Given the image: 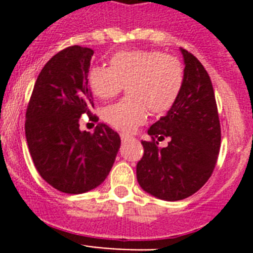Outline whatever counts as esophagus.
<instances>
[{
    "label": "esophagus",
    "instance_id": "1",
    "mask_svg": "<svg viewBox=\"0 0 253 253\" xmlns=\"http://www.w3.org/2000/svg\"><path fill=\"white\" fill-rule=\"evenodd\" d=\"M120 138H122L123 143L131 142V140H134L133 137H130V135H128V134H125V133H120Z\"/></svg>",
    "mask_w": 253,
    "mask_h": 253
}]
</instances>
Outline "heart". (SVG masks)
Listing matches in <instances>:
<instances>
[{"label": "heart", "mask_w": 253, "mask_h": 253, "mask_svg": "<svg viewBox=\"0 0 253 253\" xmlns=\"http://www.w3.org/2000/svg\"><path fill=\"white\" fill-rule=\"evenodd\" d=\"M86 81L101 100L113 99L125 86L128 96L106 107L104 118L116 129L131 131L146 122L148 111L161 115L176 104L185 67L177 57L160 50H120L111 55L109 67H90Z\"/></svg>", "instance_id": "b5f03b06"}]
</instances>
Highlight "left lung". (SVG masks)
Instances as JSON below:
<instances>
[{
    "instance_id": "8db88e82",
    "label": "left lung",
    "mask_w": 253,
    "mask_h": 253,
    "mask_svg": "<svg viewBox=\"0 0 253 253\" xmlns=\"http://www.w3.org/2000/svg\"><path fill=\"white\" fill-rule=\"evenodd\" d=\"M185 84L176 104L148 129L137 163L140 187L162 200L176 202L195 194L209 180L220 149V122L210 77L198 58L181 48ZM166 136L169 146L160 149Z\"/></svg>"
}]
</instances>
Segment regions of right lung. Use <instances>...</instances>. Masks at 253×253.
Returning a JSON list of instances; mask_svg holds the SVG:
<instances>
[{
	"instance_id": "add662e5",
	"label": "right lung",
	"mask_w": 253,
	"mask_h": 253,
	"mask_svg": "<svg viewBox=\"0 0 253 253\" xmlns=\"http://www.w3.org/2000/svg\"><path fill=\"white\" fill-rule=\"evenodd\" d=\"M93 50L72 45L60 50L40 71L26 109L25 134L39 175L66 194H82L109 175L120 137L105 124L93 133L80 130L84 114L90 120L93 97L87 84Z\"/></svg>"
}]
</instances>
